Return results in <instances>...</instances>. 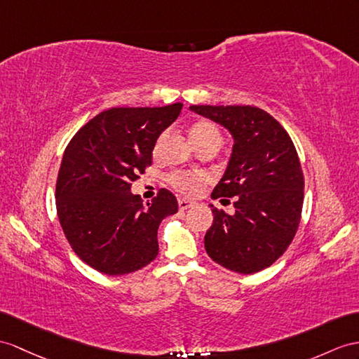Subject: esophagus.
<instances>
[{"label":"esophagus","mask_w":359,"mask_h":359,"mask_svg":"<svg viewBox=\"0 0 359 359\" xmlns=\"http://www.w3.org/2000/svg\"><path fill=\"white\" fill-rule=\"evenodd\" d=\"M194 205H195V203H191V201H189V199H178L180 210H187Z\"/></svg>","instance_id":"esophagus-1"}]
</instances>
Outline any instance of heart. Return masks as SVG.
<instances>
[{
  "instance_id": "obj_1",
  "label": "heart",
  "mask_w": 359,
  "mask_h": 359,
  "mask_svg": "<svg viewBox=\"0 0 359 359\" xmlns=\"http://www.w3.org/2000/svg\"><path fill=\"white\" fill-rule=\"evenodd\" d=\"M163 135L155 143L154 152L156 154L160 151V146L163 143ZM190 138L194 142L195 147H203L207 144H221V133L219 129L213 125L212 121L201 120L195 123L190 129ZM169 182L177 189L178 191L184 195H195L201 190L204 184V177L198 173H186V172H173L169 177Z\"/></svg>"
}]
</instances>
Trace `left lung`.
Returning a JSON list of instances; mask_svg holds the SVG:
<instances>
[{"label":"left lung","instance_id":"left-lung-1","mask_svg":"<svg viewBox=\"0 0 359 359\" xmlns=\"http://www.w3.org/2000/svg\"><path fill=\"white\" fill-rule=\"evenodd\" d=\"M190 109L234 138L229 168L212 198H234L236 212L212 207L207 255L234 273H259L291 245L302 219L304 178L295 146L285 128L257 107L194 104Z\"/></svg>","mask_w":359,"mask_h":359}]
</instances>
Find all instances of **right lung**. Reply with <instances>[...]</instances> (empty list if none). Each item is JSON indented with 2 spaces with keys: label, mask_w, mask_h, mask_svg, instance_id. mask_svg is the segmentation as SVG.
Segmentation results:
<instances>
[{
  "label": "right lung",
  "mask_w": 359,
  "mask_h": 359,
  "mask_svg": "<svg viewBox=\"0 0 359 359\" xmlns=\"http://www.w3.org/2000/svg\"><path fill=\"white\" fill-rule=\"evenodd\" d=\"M181 108H111L69 140L57 173L56 210L73 251L99 273H134L158 255V226L178 212V201L160 189L144 207L130 194V182L152 164L156 138Z\"/></svg>",
  "instance_id": "add662e5"
}]
</instances>
